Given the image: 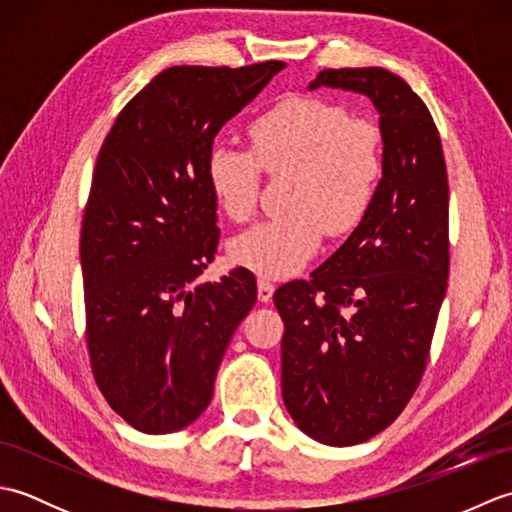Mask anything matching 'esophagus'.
<instances>
[{"instance_id":"1","label":"esophagus","mask_w":512,"mask_h":512,"mask_svg":"<svg viewBox=\"0 0 512 512\" xmlns=\"http://www.w3.org/2000/svg\"><path fill=\"white\" fill-rule=\"evenodd\" d=\"M273 292H275V284L270 279H264V277H259L257 279V297H259V301H270L273 299Z\"/></svg>"}]
</instances>
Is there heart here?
<instances>
[{"label":"heart","instance_id":"heart-1","mask_svg":"<svg viewBox=\"0 0 512 512\" xmlns=\"http://www.w3.org/2000/svg\"><path fill=\"white\" fill-rule=\"evenodd\" d=\"M248 138L250 149L215 140L206 154V178L224 213L246 222L257 211L262 171L270 178L290 173L288 211L231 244L237 264L284 279L310 262L325 231L341 237L365 220L383 178V134L339 103L295 96L257 116Z\"/></svg>","mask_w":512,"mask_h":512}]
</instances>
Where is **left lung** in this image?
Segmentation results:
<instances>
[{
  "label": "left lung",
  "mask_w": 512,
  "mask_h": 512,
  "mask_svg": "<svg viewBox=\"0 0 512 512\" xmlns=\"http://www.w3.org/2000/svg\"><path fill=\"white\" fill-rule=\"evenodd\" d=\"M321 85L374 103L383 178L345 244L273 301L288 413L310 438L350 447L400 416L427 367L449 277V178L438 127L400 76L323 70L310 90Z\"/></svg>",
  "instance_id": "1"
}]
</instances>
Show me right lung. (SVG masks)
I'll return each instance as SVG.
<instances>
[{
  "label": "right lung",
  "instance_id": "right-lung-1",
  "mask_svg": "<svg viewBox=\"0 0 512 512\" xmlns=\"http://www.w3.org/2000/svg\"><path fill=\"white\" fill-rule=\"evenodd\" d=\"M284 68L173 65L123 107L96 158L81 224L85 341L101 394L143 433L180 431L209 407L257 301L246 268L195 286L220 242L206 154Z\"/></svg>",
  "mask_w": 512,
  "mask_h": 512
}]
</instances>
